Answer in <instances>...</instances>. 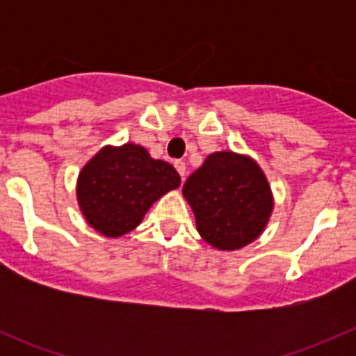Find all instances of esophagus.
Listing matches in <instances>:
<instances>
[{
    "instance_id": "34e87169",
    "label": "esophagus",
    "mask_w": 356,
    "mask_h": 356,
    "mask_svg": "<svg viewBox=\"0 0 356 356\" xmlns=\"http://www.w3.org/2000/svg\"><path fill=\"white\" fill-rule=\"evenodd\" d=\"M174 167H175V170L179 172V175H181L182 177V181H184V175H186V163L182 160H175L174 161Z\"/></svg>"
}]
</instances>
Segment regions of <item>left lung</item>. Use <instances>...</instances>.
I'll use <instances>...</instances> for the list:
<instances>
[{
  "mask_svg": "<svg viewBox=\"0 0 356 356\" xmlns=\"http://www.w3.org/2000/svg\"><path fill=\"white\" fill-rule=\"evenodd\" d=\"M196 229L218 251L241 250L264 234L274 211L267 175L251 156L215 152L182 186Z\"/></svg>",
  "mask_w": 356,
  "mask_h": 356,
  "instance_id": "1",
  "label": "left lung"
}]
</instances>
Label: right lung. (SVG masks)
<instances>
[{
    "label": "right lung",
    "mask_w": 356,
    "mask_h": 356,
    "mask_svg": "<svg viewBox=\"0 0 356 356\" xmlns=\"http://www.w3.org/2000/svg\"><path fill=\"white\" fill-rule=\"evenodd\" d=\"M181 186L170 163L141 145H106L79 172L77 204L84 220L106 238L134 231L153 203Z\"/></svg>",
    "instance_id": "right-lung-1"
}]
</instances>
